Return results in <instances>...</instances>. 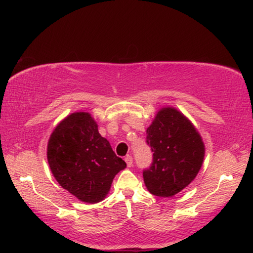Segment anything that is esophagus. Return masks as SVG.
<instances>
[{"mask_svg": "<svg viewBox=\"0 0 253 253\" xmlns=\"http://www.w3.org/2000/svg\"><path fill=\"white\" fill-rule=\"evenodd\" d=\"M125 162H126L128 168H131V166H132V158L130 157V155H127V157L125 158Z\"/></svg>", "mask_w": 253, "mask_h": 253, "instance_id": "1", "label": "esophagus"}]
</instances>
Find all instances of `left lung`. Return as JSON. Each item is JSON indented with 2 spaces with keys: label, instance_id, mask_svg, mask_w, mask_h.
I'll return each mask as SVG.
<instances>
[{
  "label": "left lung",
  "instance_id": "left-lung-1",
  "mask_svg": "<svg viewBox=\"0 0 253 253\" xmlns=\"http://www.w3.org/2000/svg\"><path fill=\"white\" fill-rule=\"evenodd\" d=\"M147 143L153 162L143 170V180L152 195L173 197L196 178L206 147L195 125L180 111L171 106L159 110L147 128Z\"/></svg>",
  "mask_w": 253,
  "mask_h": 253
}]
</instances>
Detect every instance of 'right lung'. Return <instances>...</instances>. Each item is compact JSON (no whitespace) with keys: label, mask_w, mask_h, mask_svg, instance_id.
Wrapping results in <instances>:
<instances>
[{"label":"right lung","mask_w":253,"mask_h":253,"mask_svg":"<svg viewBox=\"0 0 253 253\" xmlns=\"http://www.w3.org/2000/svg\"><path fill=\"white\" fill-rule=\"evenodd\" d=\"M46 157L58 184L85 203L103 200L115 175L126 168L88 112L72 113L57 124Z\"/></svg>","instance_id":"add662e5"}]
</instances>
